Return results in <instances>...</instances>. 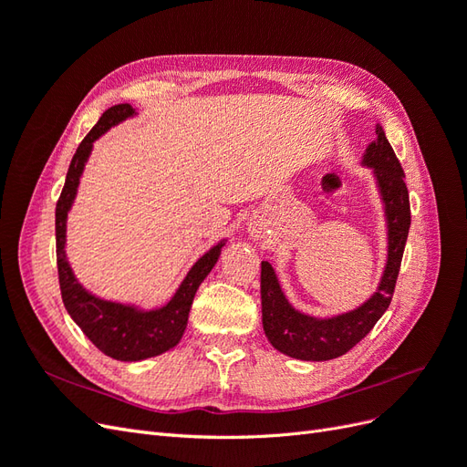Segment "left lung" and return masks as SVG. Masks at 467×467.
Instances as JSON below:
<instances>
[{"mask_svg":"<svg viewBox=\"0 0 467 467\" xmlns=\"http://www.w3.org/2000/svg\"><path fill=\"white\" fill-rule=\"evenodd\" d=\"M376 134L378 138L366 148L362 163L374 169L381 201L386 204L388 263L372 298L337 317L317 319L306 316L288 304L280 290L275 268L266 261L261 263L263 329L271 345L292 358L319 362L343 357L372 331L389 307L411 225V206L403 181V167L379 124L376 126Z\"/></svg>","mask_w":467,"mask_h":467,"instance_id":"8db88e82","label":"left lung"}]
</instances>
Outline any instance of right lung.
<instances>
[{
	"mask_svg": "<svg viewBox=\"0 0 467 467\" xmlns=\"http://www.w3.org/2000/svg\"><path fill=\"white\" fill-rule=\"evenodd\" d=\"M134 115V109L129 103L115 105L103 112V117L81 140L72 163H69L66 182L58 202H56V263H58V278L62 300L67 314L79 325L89 341L105 352L107 357L124 362H136L150 357H158L161 352L173 348L187 327V319L194 294L201 282L208 276L212 266L216 265L220 251L225 242L216 244L210 251L194 263V266L181 282L179 290L163 307L151 312H140L132 306L117 302H107L95 298L76 280L72 268L66 259V218L67 210L72 208L79 177L91 153L95 140L105 134L110 126L122 122Z\"/></svg>",
	"mask_w": 467,
	"mask_h": 467,
	"instance_id": "1",
	"label": "right lung"
}]
</instances>
